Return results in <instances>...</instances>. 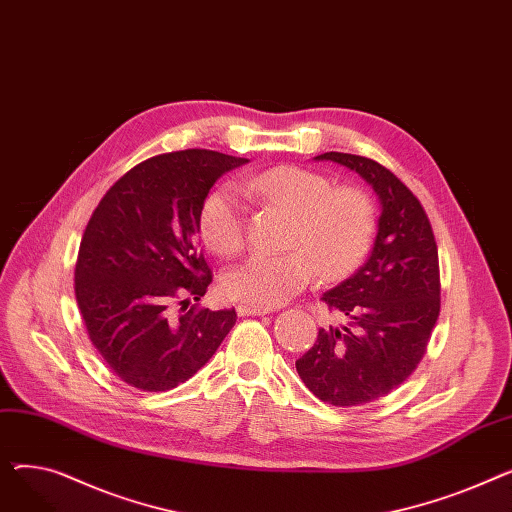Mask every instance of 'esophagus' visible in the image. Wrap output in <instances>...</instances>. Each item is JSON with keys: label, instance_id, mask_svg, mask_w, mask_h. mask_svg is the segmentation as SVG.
Instances as JSON below:
<instances>
[{"label": "esophagus", "instance_id": "esophagus-1", "mask_svg": "<svg viewBox=\"0 0 512 512\" xmlns=\"http://www.w3.org/2000/svg\"><path fill=\"white\" fill-rule=\"evenodd\" d=\"M240 317H247V315H267L272 313V309H263V307H253V305H238L236 307Z\"/></svg>", "mask_w": 512, "mask_h": 512}]
</instances>
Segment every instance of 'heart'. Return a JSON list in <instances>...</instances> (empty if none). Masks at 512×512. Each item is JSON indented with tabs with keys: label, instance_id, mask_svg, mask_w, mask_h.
<instances>
[{
	"label": "heart",
	"instance_id": "1",
	"mask_svg": "<svg viewBox=\"0 0 512 512\" xmlns=\"http://www.w3.org/2000/svg\"><path fill=\"white\" fill-rule=\"evenodd\" d=\"M249 199L292 213L286 253H253L226 272L222 288L230 299L272 309L301 292L317 274L340 280L367 257L378 211L359 186L334 182L301 166H276L240 180ZM205 245L222 257L238 253L247 238V215L230 186L211 191L199 211Z\"/></svg>",
	"mask_w": 512,
	"mask_h": 512
}]
</instances>
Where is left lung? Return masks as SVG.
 <instances>
[{
	"instance_id": "left-lung-1",
	"label": "left lung",
	"mask_w": 512,
	"mask_h": 512,
	"mask_svg": "<svg viewBox=\"0 0 512 512\" xmlns=\"http://www.w3.org/2000/svg\"><path fill=\"white\" fill-rule=\"evenodd\" d=\"M315 159L355 170L382 203L367 263L321 297L344 321L321 328L297 361L319 400L359 407L398 388L427 351L440 315L438 245L419 199L378 161L338 151Z\"/></svg>"
}]
</instances>
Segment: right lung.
<instances>
[{
	"label": "right lung",
	"instance_id": "right-lung-1",
	"mask_svg": "<svg viewBox=\"0 0 512 512\" xmlns=\"http://www.w3.org/2000/svg\"><path fill=\"white\" fill-rule=\"evenodd\" d=\"M247 161L207 149L155 155L93 211L76 259V303L97 353L128 386L184 384L236 324L234 309H188V299L211 284L197 238L201 205L215 180ZM172 302L183 305L178 318Z\"/></svg>",
	"mask_w": 512,
	"mask_h": 512
}]
</instances>
